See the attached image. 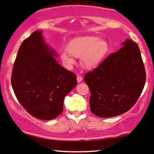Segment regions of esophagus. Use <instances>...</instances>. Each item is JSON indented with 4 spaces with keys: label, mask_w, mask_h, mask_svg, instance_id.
Listing matches in <instances>:
<instances>
[{
    "label": "esophagus",
    "mask_w": 154,
    "mask_h": 154,
    "mask_svg": "<svg viewBox=\"0 0 154 154\" xmlns=\"http://www.w3.org/2000/svg\"><path fill=\"white\" fill-rule=\"evenodd\" d=\"M76 79H77V82H79V83H80V82H81L82 80H83V77L81 76V75H78Z\"/></svg>",
    "instance_id": "obj_1"
}]
</instances>
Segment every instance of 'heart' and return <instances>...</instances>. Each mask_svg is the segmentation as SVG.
<instances>
[{
	"label": "heart",
	"instance_id": "b5f03b06",
	"mask_svg": "<svg viewBox=\"0 0 154 154\" xmlns=\"http://www.w3.org/2000/svg\"><path fill=\"white\" fill-rule=\"evenodd\" d=\"M109 44L96 37H80L70 42L61 51V58L67 66L74 63V57H81V64L87 69L96 66L109 52Z\"/></svg>",
	"mask_w": 154,
	"mask_h": 154
}]
</instances>
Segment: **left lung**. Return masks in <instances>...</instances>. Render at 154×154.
<instances>
[{
    "label": "left lung",
    "instance_id": "1",
    "mask_svg": "<svg viewBox=\"0 0 154 154\" xmlns=\"http://www.w3.org/2000/svg\"><path fill=\"white\" fill-rule=\"evenodd\" d=\"M84 81L90 88V110L101 118L119 116L137 101L146 81V72L137 44L126 39L91 71Z\"/></svg>",
    "mask_w": 154,
    "mask_h": 154
}]
</instances>
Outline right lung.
<instances>
[{"label": "right lung", "mask_w": 154, "mask_h": 154, "mask_svg": "<svg viewBox=\"0 0 154 154\" xmlns=\"http://www.w3.org/2000/svg\"><path fill=\"white\" fill-rule=\"evenodd\" d=\"M55 56L42 31H35L22 42L12 69L16 97L31 116L44 121L62 112L64 97L77 84L75 75L61 66Z\"/></svg>", "instance_id": "1"}]
</instances>
